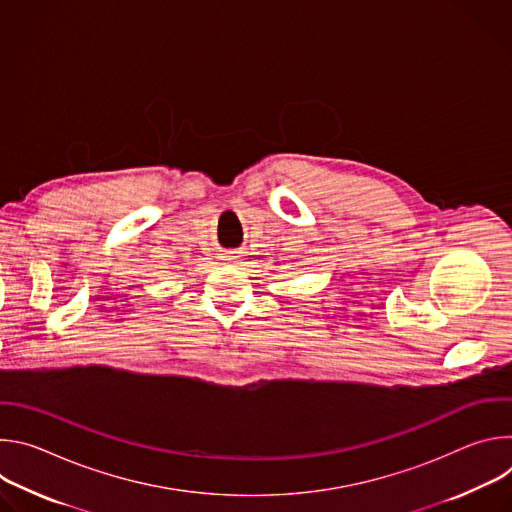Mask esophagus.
<instances>
[{"instance_id": "34e87169", "label": "esophagus", "mask_w": 512, "mask_h": 512, "mask_svg": "<svg viewBox=\"0 0 512 512\" xmlns=\"http://www.w3.org/2000/svg\"><path fill=\"white\" fill-rule=\"evenodd\" d=\"M225 257H227L229 261H235V259H239V257H241V253H239V251H229Z\"/></svg>"}]
</instances>
